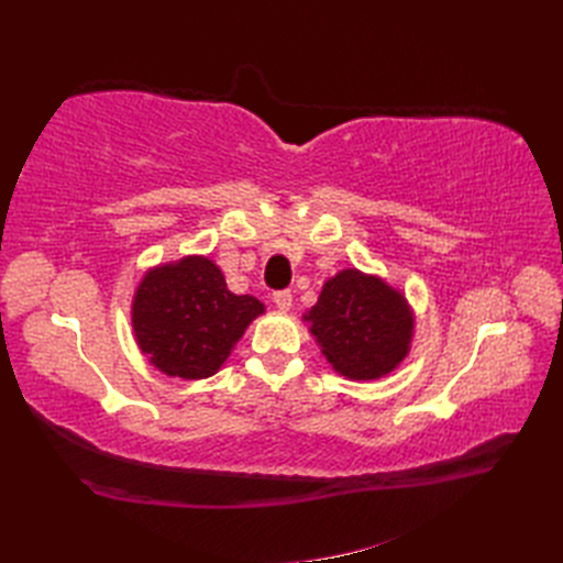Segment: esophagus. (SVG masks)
Wrapping results in <instances>:
<instances>
[{
  "instance_id": "esophagus-1",
  "label": "esophagus",
  "mask_w": 563,
  "mask_h": 563,
  "mask_svg": "<svg viewBox=\"0 0 563 563\" xmlns=\"http://www.w3.org/2000/svg\"><path fill=\"white\" fill-rule=\"evenodd\" d=\"M272 300H275L277 310H282V312H288V310H291V305H294L291 291H277L275 296H272Z\"/></svg>"
}]
</instances>
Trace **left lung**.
I'll return each instance as SVG.
<instances>
[{"label": "left lung", "mask_w": 563, "mask_h": 563, "mask_svg": "<svg viewBox=\"0 0 563 563\" xmlns=\"http://www.w3.org/2000/svg\"><path fill=\"white\" fill-rule=\"evenodd\" d=\"M329 364L350 380H376L411 350L416 317L404 294L376 275L340 269L302 317Z\"/></svg>", "instance_id": "1"}]
</instances>
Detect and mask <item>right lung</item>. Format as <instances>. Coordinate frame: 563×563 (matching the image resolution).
<instances>
[{"mask_svg":"<svg viewBox=\"0 0 563 563\" xmlns=\"http://www.w3.org/2000/svg\"><path fill=\"white\" fill-rule=\"evenodd\" d=\"M265 312L253 296H234L203 255L145 272L133 294V335L147 362L172 378H209L228 362L249 323Z\"/></svg>","mask_w":563,"mask_h":563,"instance_id":"obj_1","label":"right lung"}]
</instances>
